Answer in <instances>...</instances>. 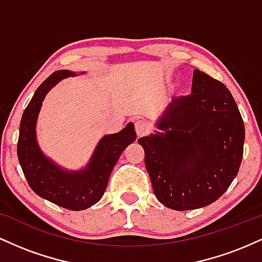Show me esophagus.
I'll list each match as a JSON object with an SVG mask.
<instances>
[{"instance_id": "34e87169", "label": "esophagus", "mask_w": 262, "mask_h": 262, "mask_svg": "<svg viewBox=\"0 0 262 262\" xmlns=\"http://www.w3.org/2000/svg\"><path fill=\"white\" fill-rule=\"evenodd\" d=\"M134 125H135V132H137L138 135H143L144 133H146V132L149 130L148 123L143 121V119H137L134 123Z\"/></svg>"}]
</instances>
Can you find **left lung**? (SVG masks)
Returning a JSON list of instances; mask_svg holds the SVG:
<instances>
[{
    "instance_id": "left-lung-1",
    "label": "left lung",
    "mask_w": 262,
    "mask_h": 262,
    "mask_svg": "<svg viewBox=\"0 0 262 262\" xmlns=\"http://www.w3.org/2000/svg\"><path fill=\"white\" fill-rule=\"evenodd\" d=\"M156 128L138 139L156 198L175 210L215 202L237 175L244 149V123L229 90L196 69L191 93L173 98Z\"/></svg>"
}]
</instances>
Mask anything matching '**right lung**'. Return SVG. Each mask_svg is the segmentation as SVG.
I'll return each mask as SVG.
<instances>
[{
	"label": "right lung",
	"mask_w": 262,
	"mask_h": 262,
	"mask_svg": "<svg viewBox=\"0 0 262 262\" xmlns=\"http://www.w3.org/2000/svg\"><path fill=\"white\" fill-rule=\"evenodd\" d=\"M69 76H75V73L55 71L37 89L20 119L17 155L27 182L39 197L62 208L82 210L103 196L114 165L123 150L137 139V133L133 123H129L119 133L104 135L81 170L69 171L54 164L39 148L35 127L47 93Z\"/></svg>",
	"instance_id": "right-lung-1"
}]
</instances>
